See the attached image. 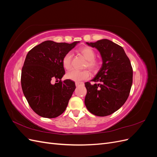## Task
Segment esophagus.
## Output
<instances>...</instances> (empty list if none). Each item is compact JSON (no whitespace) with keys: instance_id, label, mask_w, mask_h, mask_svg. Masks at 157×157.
<instances>
[{"instance_id":"34e87169","label":"esophagus","mask_w":157,"mask_h":157,"mask_svg":"<svg viewBox=\"0 0 157 157\" xmlns=\"http://www.w3.org/2000/svg\"><path fill=\"white\" fill-rule=\"evenodd\" d=\"M83 84H84V83L82 82H75L76 86H80V85H83Z\"/></svg>"}]
</instances>
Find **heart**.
<instances>
[{"label":"heart","instance_id":"obj_1","mask_svg":"<svg viewBox=\"0 0 157 157\" xmlns=\"http://www.w3.org/2000/svg\"><path fill=\"white\" fill-rule=\"evenodd\" d=\"M78 52L82 54L85 58L87 59L85 63V67H88L92 71H96L100 67L99 61L95 58L96 52L89 46H82L78 49ZM73 54L71 52L66 53L62 58V65L65 69H69L71 67ZM89 71L86 69L83 71H78L73 69L69 71L66 74V78L75 82H79L81 80H86L90 77Z\"/></svg>","mask_w":157,"mask_h":157}]
</instances>
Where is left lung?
Returning <instances> with one entry per match:
<instances>
[{
	"label": "left lung",
	"instance_id": "8db88e82",
	"mask_svg": "<svg viewBox=\"0 0 157 157\" xmlns=\"http://www.w3.org/2000/svg\"><path fill=\"white\" fill-rule=\"evenodd\" d=\"M86 44L100 52L103 64L92 80L96 83L85 82V105L94 115H110L124 105L129 96L133 81L130 61L122 46L109 40Z\"/></svg>",
	"mask_w": 157,
	"mask_h": 157
}]
</instances>
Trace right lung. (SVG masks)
I'll use <instances>...</instances> for the list:
<instances>
[{
	"instance_id": "add662e5",
	"label": "right lung",
	"mask_w": 157,
	"mask_h": 157,
	"mask_svg": "<svg viewBox=\"0 0 157 157\" xmlns=\"http://www.w3.org/2000/svg\"><path fill=\"white\" fill-rule=\"evenodd\" d=\"M78 42L46 40L27 54L21 70V88L31 108L39 116L56 118L67 108L76 86L69 79L61 80L65 73L62 58ZM54 79L60 80L52 85Z\"/></svg>"
}]
</instances>
